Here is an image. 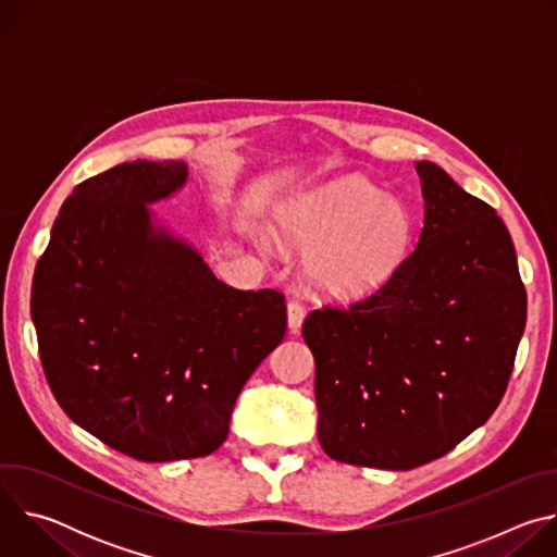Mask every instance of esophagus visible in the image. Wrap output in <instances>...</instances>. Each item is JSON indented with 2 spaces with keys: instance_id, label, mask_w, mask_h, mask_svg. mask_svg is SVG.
<instances>
[{
  "instance_id": "obj_1",
  "label": "esophagus",
  "mask_w": 557,
  "mask_h": 557,
  "mask_svg": "<svg viewBox=\"0 0 557 557\" xmlns=\"http://www.w3.org/2000/svg\"><path fill=\"white\" fill-rule=\"evenodd\" d=\"M304 317H306L304 304H301L299 299H290V301H288V329H290L293 333H297V331L301 329Z\"/></svg>"
}]
</instances>
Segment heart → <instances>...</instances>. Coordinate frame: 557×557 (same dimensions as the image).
Instances as JSON below:
<instances>
[{"mask_svg": "<svg viewBox=\"0 0 557 557\" xmlns=\"http://www.w3.org/2000/svg\"><path fill=\"white\" fill-rule=\"evenodd\" d=\"M406 207L372 183L350 176L317 189L280 218L284 243L312 249L308 280L335 297H361L383 286L410 247Z\"/></svg>", "mask_w": 557, "mask_h": 557, "instance_id": "b5f03b06", "label": "heart"}]
</instances>
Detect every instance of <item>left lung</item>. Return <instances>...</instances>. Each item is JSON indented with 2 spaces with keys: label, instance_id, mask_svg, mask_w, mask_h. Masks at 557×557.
Returning a JSON list of instances; mask_svg holds the SVG:
<instances>
[{
  "label": "left lung",
  "instance_id": "1",
  "mask_svg": "<svg viewBox=\"0 0 557 557\" xmlns=\"http://www.w3.org/2000/svg\"><path fill=\"white\" fill-rule=\"evenodd\" d=\"M425 222L396 273L350 306L310 310L322 449L348 465L414 469L498 408L527 324L516 249L496 209L417 163Z\"/></svg>",
  "mask_w": 557,
  "mask_h": 557
}]
</instances>
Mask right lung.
<instances>
[{"label": "right lung", "instance_id": "right-lung-1", "mask_svg": "<svg viewBox=\"0 0 557 557\" xmlns=\"http://www.w3.org/2000/svg\"><path fill=\"white\" fill-rule=\"evenodd\" d=\"M187 181L181 161L123 163L74 187L30 290L61 410L143 462L215 451L247 379L286 335L275 288L240 290L151 226L147 202Z\"/></svg>", "mask_w": 557, "mask_h": 557}]
</instances>
